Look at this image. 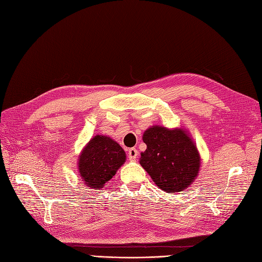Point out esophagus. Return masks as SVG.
<instances>
[{
	"label": "esophagus",
	"mask_w": 262,
	"mask_h": 262,
	"mask_svg": "<svg viewBox=\"0 0 262 262\" xmlns=\"http://www.w3.org/2000/svg\"><path fill=\"white\" fill-rule=\"evenodd\" d=\"M137 157H138V150L136 148H131L127 150V158L130 160L135 161L137 159Z\"/></svg>",
	"instance_id": "obj_1"
}]
</instances>
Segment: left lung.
<instances>
[{
    "instance_id": "8db88e82",
    "label": "left lung",
    "mask_w": 262,
    "mask_h": 262,
    "mask_svg": "<svg viewBox=\"0 0 262 262\" xmlns=\"http://www.w3.org/2000/svg\"><path fill=\"white\" fill-rule=\"evenodd\" d=\"M147 149L140 164L162 190L176 193L187 188L200 170V155L186 132L152 126L143 133Z\"/></svg>"
}]
</instances>
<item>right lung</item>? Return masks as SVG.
<instances>
[{"mask_svg":"<svg viewBox=\"0 0 262 262\" xmlns=\"http://www.w3.org/2000/svg\"><path fill=\"white\" fill-rule=\"evenodd\" d=\"M125 161V152L111 138L96 136L79 158V175L85 186L101 189Z\"/></svg>","mask_w":262,"mask_h":262,"instance_id":"add662e5","label":"right lung"}]
</instances>
